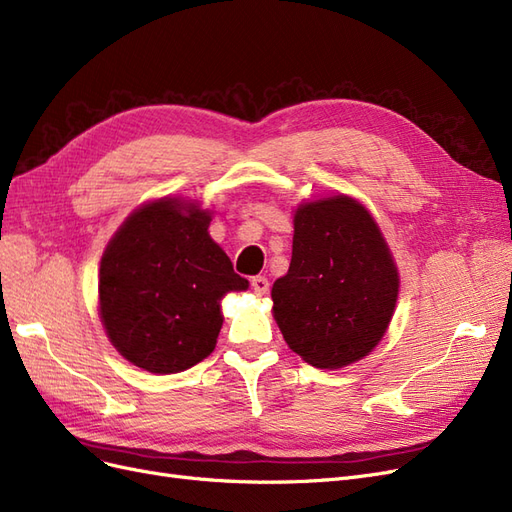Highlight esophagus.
I'll list each match as a JSON object with an SVG mask.
<instances>
[{"label":"esophagus","instance_id":"1","mask_svg":"<svg viewBox=\"0 0 512 512\" xmlns=\"http://www.w3.org/2000/svg\"><path fill=\"white\" fill-rule=\"evenodd\" d=\"M251 287L255 289V293H257V295H266V293L270 291V283H268V278H266V276H253V280H251Z\"/></svg>","mask_w":512,"mask_h":512}]
</instances>
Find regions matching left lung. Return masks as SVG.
Segmentation results:
<instances>
[{"instance_id":"8db88e82","label":"left lung","mask_w":512,"mask_h":512,"mask_svg":"<svg viewBox=\"0 0 512 512\" xmlns=\"http://www.w3.org/2000/svg\"><path fill=\"white\" fill-rule=\"evenodd\" d=\"M400 276L372 214L349 195L300 204L289 272L272 287V312L289 349L336 370L385 336Z\"/></svg>"}]
</instances>
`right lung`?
Segmentation results:
<instances>
[{
    "mask_svg": "<svg viewBox=\"0 0 512 512\" xmlns=\"http://www.w3.org/2000/svg\"><path fill=\"white\" fill-rule=\"evenodd\" d=\"M210 221L197 202L163 197L131 212L106 246L100 317L114 349L146 372L200 364L221 332V298L249 289Z\"/></svg>",
    "mask_w": 512,
    "mask_h": 512,
    "instance_id": "obj_1",
    "label": "right lung"
}]
</instances>
